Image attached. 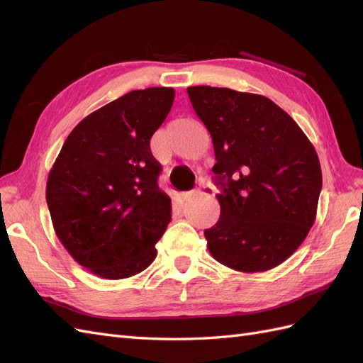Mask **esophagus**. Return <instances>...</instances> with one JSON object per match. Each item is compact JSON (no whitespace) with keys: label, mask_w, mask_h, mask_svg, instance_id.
Wrapping results in <instances>:
<instances>
[{"label":"esophagus","mask_w":363,"mask_h":363,"mask_svg":"<svg viewBox=\"0 0 363 363\" xmlns=\"http://www.w3.org/2000/svg\"><path fill=\"white\" fill-rule=\"evenodd\" d=\"M200 194H201V188L199 186V188H195V189H192L189 192H183L182 194V199H183V201H189L191 199H194V196L200 195Z\"/></svg>","instance_id":"34e87169"}]
</instances>
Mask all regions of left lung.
Returning a JSON list of instances; mask_svg holds the SVG:
<instances>
[{
    "label": "left lung",
    "instance_id": "8db88e82",
    "mask_svg": "<svg viewBox=\"0 0 363 363\" xmlns=\"http://www.w3.org/2000/svg\"><path fill=\"white\" fill-rule=\"evenodd\" d=\"M188 95L212 136L221 189V215L204 230L208 251L236 271L276 268L315 221L323 174L313 145L267 96L212 86H191Z\"/></svg>",
    "mask_w": 363,
    "mask_h": 363
}]
</instances>
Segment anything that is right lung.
<instances>
[{
	"label": "right lung",
	"instance_id": "obj_1",
	"mask_svg": "<svg viewBox=\"0 0 363 363\" xmlns=\"http://www.w3.org/2000/svg\"><path fill=\"white\" fill-rule=\"evenodd\" d=\"M172 87L131 91L71 131L47 182L54 232L82 267L103 279L136 276L156 259L171 221L150 139L168 116Z\"/></svg>",
	"mask_w": 363,
	"mask_h": 363
}]
</instances>
